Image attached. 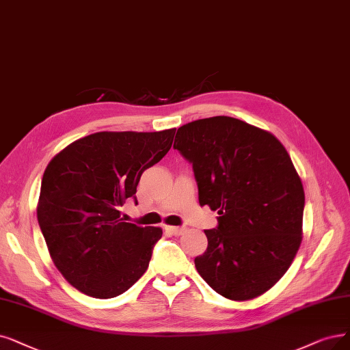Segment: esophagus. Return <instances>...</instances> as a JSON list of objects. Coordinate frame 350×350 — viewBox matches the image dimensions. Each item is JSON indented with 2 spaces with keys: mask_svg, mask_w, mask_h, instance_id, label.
<instances>
[{
  "mask_svg": "<svg viewBox=\"0 0 350 350\" xmlns=\"http://www.w3.org/2000/svg\"><path fill=\"white\" fill-rule=\"evenodd\" d=\"M166 231L174 235H183L185 232V227H166Z\"/></svg>",
  "mask_w": 350,
  "mask_h": 350,
  "instance_id": "34e87169",
  "label": "esophagus"
}]
</instances>
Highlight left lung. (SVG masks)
Instances as JSON below:
<instances>
[{
  "label": "left lung",
  "mask_w": 350,
  "mask_h": 350,
  "mask_svg": "<svg viewBox=\"0 0 350 350\" xmlns=\"http://www.w3.org/2000/svg\"><path fill=\"white\" fill-rule=\"evenodd\" d=\"M174 148L192 163L200 205L218 213L205 230L200 275L226 299L244 301L270 290L301 243L304 189L286 148L267 131L230 116L189 122Z\"/></svg>",
  "instance_id": "1"
}]
</instances>
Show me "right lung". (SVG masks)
<instances>
[{
    "instance_id": "obj_1",
    "label": "right lung",
    "mask_w": 350,
    "mask_h": 350,
    "mask_svg": "<svg viewBox=\"0 0 350 350\" xmlns=\"http://www.w3.org/2000/svg\"><path fill=\"white\" fill-rule=\"evenodd\" d=\"M175 129L96 132L77 139L47 165L37 219L57 270L79 291L111 299L146 271L159 227L124 222L145 170L172 146Z\"/></svg>"
}]
</instances>
